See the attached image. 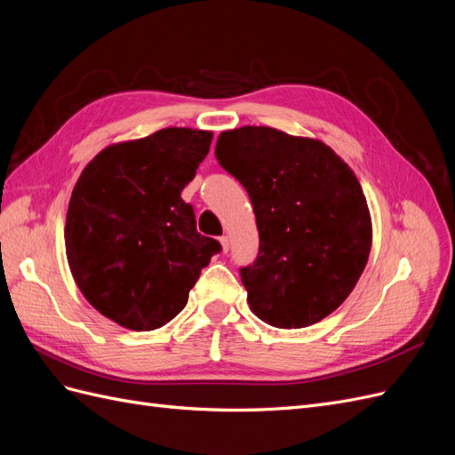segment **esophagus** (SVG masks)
<instances>
[{"mask_svg": "<svg viewBox=\"0 0 455 455\" xmlns=\"http://www.w3.org/2000/svg\"><path fill=\"white\" fill-rule=\"evenodd\" d=\"M220 244H222V251L228 252V251H229V237H228V235L220 237Z\"/></svg>", "mask_w": 455, "mask_h": 455, "instance_id": "34e87169", "label": "esophagus"}]
</instances>
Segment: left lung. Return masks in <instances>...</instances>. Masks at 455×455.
<instances>
[{
    "instance_id": "8db88e82",
    "label": "left lung",
    "mask_w": 455,
    "mask_h": 455,
    "mask_svg": "<svg viewBox=\"0 0 455 455\" xmlns=\"http://www.w3.org/2000/svg\"><path fill=\"white\" fill-rule=\"evenodd\" d=\"M214 154L254 206L258 258L241 267L252 313L277 328L323 321L351 294L371 246L355 172L321 140L271 127L226 131Z\"/></svg>"
}]
</instances>
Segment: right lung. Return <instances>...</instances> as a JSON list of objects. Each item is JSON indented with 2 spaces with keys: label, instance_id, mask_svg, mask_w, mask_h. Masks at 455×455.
<instances>
[{
  "label": "right lung",
  "instance_id": "add662e5",
  "mask_svg": "<svg viewBox=\"0 0 455 455\" xmlns=\"http://www.w3.org/2000/svg\"><path fill=\"white\" fill-rule=\"evenodd\" d=\"M212 132L161 129L108 146L81 172L66 214V256L81 294L114 323L146 332L188 304L201 269L222 251L197 233L180 194Z\"/></svg>",
  "mask_w": 455,
  "mask_h": 455
}]
</instances>
